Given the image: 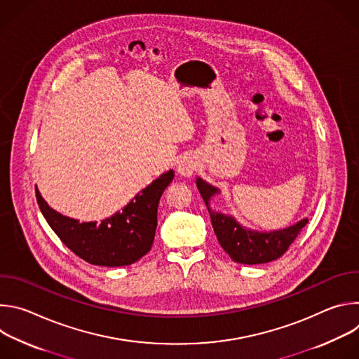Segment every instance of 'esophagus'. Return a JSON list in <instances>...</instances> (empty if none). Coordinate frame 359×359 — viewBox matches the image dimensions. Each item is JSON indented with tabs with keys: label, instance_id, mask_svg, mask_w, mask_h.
<instances>
[{
	"label": "esophagus",
	"instance_id": "1",
	"mask_svg": "<svg viewBox=\"0 0 359 359\" xmlns=\"http://www.w3.org/2000/svg\"><path fill=\"white\" fill-rule=\"evenodd\" d=\"M196 162L193 158L190 156H184L183 159H180L179 165H177V173L180 176H184V177H189L193 175V172L196 170Z\"/></svg>",
	"mask_w": 359,
	"mask_h": 359
}]
</instances>
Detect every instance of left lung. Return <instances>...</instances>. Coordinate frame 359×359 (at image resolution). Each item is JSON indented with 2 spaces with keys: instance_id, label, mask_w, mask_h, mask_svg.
Instances as JSON below:
<instances>
[{
  "instance_id": "8db88e82",
  "label": "left lung",
  "mask_w": 359,
  "mask_h": 359,
  "mask_svg": "<svg viewBox=\"0 0 359 359\" xmlns=\"http://www.w3.org/2000/svg\"><path fill=\"white\" fill-rule=\"evenodd\" d=\"M196 184L209 209L212 226L220 245L236 263L264 264L280 259L288 250L291 243L297 238L301 229L309 223V219H304L294 226L270 233L244 229L236 222L234 217L216 213L210 209V198L219 193V189L206 183L200 177L196 179Z\"/></svg>"
}]
</instances>
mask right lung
<instances>
[{"label": "right lung", "mask_w": 359, "mask_h": 359, "mask_svg": "<svg viewBox=\"0 0 359 359\" xmlns=\"http://www.w3.org/2000/svg\"><path fill=\"white\" fill-rule=\"evenodd\" d=\"M173 177V170L163 173L137 193L122 212L100 223H79L62 216L48 206L38 189L35 193L45 220L78 257L93 266L121 267L137 262L151 248L159 200Z\"/></svg>", "instance_id": "right-lung-1"}]
</instances>
